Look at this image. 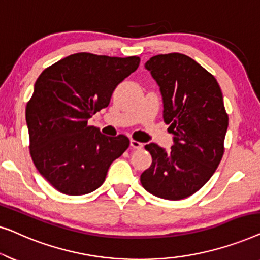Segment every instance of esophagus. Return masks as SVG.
<instances>
[{
	"mask_svg": "<svg viewBox=\"0 0 260 260\" xmlns=\"http://www.w3.org/2000/svg\"><path fill=\"white\" fill-rule=\"evenodd\" d=\"M130 145L134 149H142V148H143V144H142L141 142H137V141H135V140H131L130 141Z\"/></svg>",
	"mask_w": 260,
	"mask_h": 260,
	"instance_id": "1",
	"label": "esophagus"
}]
</instances>
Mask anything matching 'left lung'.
<instances>
[{
	"label": "left lung",
	"instance_id": "obj_1",
	"mask_svg": "<svg viewBox=\"0 0 260 260\" xmlns=\"http://www.w3.org/2000/svg\"><path fill=\"white\" fill-rule=\"evenodd\" d=\"M145 69L158 84L163 119L174 135L170 151L150 143L152 163L141 175L143 188L166 200H181L204 187L223 155L229 115L218 81L189 56H152Z\"/></svg>",
	"mask_w": 260,
	"mask_h": 260
}]
</instances>
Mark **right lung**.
I'll return each instance as SVG.
<instances>
[{"label": "right lung", "instance_id": "right-lung-1", "mask_svg": "<svg viewBox=\"0 0 260 260\" xmlns=\"http://www.w3.org/2000/svg\"><path fill=\"white\" fill-rule=\"evenodd\" d=\"M140 61L138 56L76 53L47 67L35 81L26 106L29 152L39 173L60 193L95 190L129 148L126 136H105L87 120L109 105L117 85Z\"/></svg>", "mask_w": 260, "mask_h": 260}]
</instances>
